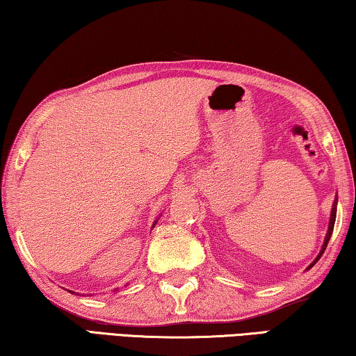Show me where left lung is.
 Instances as JSON below:
<instances>
[{
	"label": "left lung",
	"mask_w": 356,
	"mask_h": 356,
	"mask_svg": "<svg viewBox=\"0 0 356 356\" xmlns=\"http://www.w3.org/2000/svg\"><path fill=\"white\" fill-rule=\"evenodd\" d=\"M336 206H337V197H336L334 202H333V209H331V216H330V222H328V231H327V236H325L323 245H322V250H321V252H318V254H317V257L314 259V261H312V262L309 264V267L306 268V270H309V268L314 267V265L317 264L318 259L322 257V254H323L325 248H327V245H328V242H330V237H331V234H333V227H334V221H336Z\"/></svg>",
	"instance_id": "left-lung-1"
}]
</instances>
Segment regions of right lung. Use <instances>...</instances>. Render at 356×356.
Segmentation results:
<instances>
[{
	"mask_svg": "<svg viewBox=\"0 0 356 356\" xmlns=\"http://www.w3.org/2000/svg\"><path fill=\"white\" fill-rule=\"evenodd\" d=\"M156 221H159V220H155V221H154V225H152V227H154V226L156 225Z\"/></svg>",
	"mask_w": 356,
	"mask_h": 356,
	"instance_id": "add662e5",
	"label": "right lung"
}]
</instances>
